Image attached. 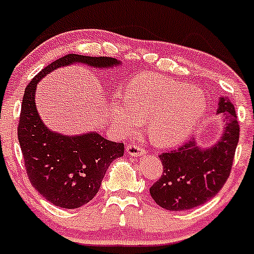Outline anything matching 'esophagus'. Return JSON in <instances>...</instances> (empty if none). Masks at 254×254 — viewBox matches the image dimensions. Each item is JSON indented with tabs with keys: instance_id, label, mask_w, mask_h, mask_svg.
I'll return each mask as SVG.
<instances>
[{
	"instance_id": "34e87169",
	"label": "esophagus",
	"mask_w": 254,
	"mask_h": 254,
	"mask_svg": "<svg viewBox=\"0 0 254 254\" xmlns=\"http://www.w3.org/2000/svg\"><path fill=\"white\" fill-rule=\"evenodd\" d=\"M127 152L129 153L130 156H134V157H137V156L145 155L146 151L143 150L142 146L137 145V143H129L127 146Z\"/></svg>"
}]
</instances>
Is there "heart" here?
Returning <instances> with one entry per match:
<instances>
[{
	"label": "heart",
	"instance_id": "b5f03b06",
	"mask_svg": "<svg viewBox=\"0 0 254 254\" xmlns=\"http://www.w3.org/2000/svg\"><path fill=\"white\" fill-rule=\"evenodd\" d=\"M206 111L201 91L183 82L142 73L127 83V98L115 96L107 115L119 135H130L147 123V134L158 147L184 142L198 127Z\"/></svg>",
	"mask_w": 254,
	"mask_h": 254
}]
</instances>
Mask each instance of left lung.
Listing matches in <instances>:
<instances>
[{
  "label": "left lung",
  "mask_w": 254,
  "mask_h": 254,
  "mask_svg": "<svg viewBox=\"0 0 254 254\" xmlns=\"http://www.w3.org/2000/svg\"><path fill=\"white\" fill-rule=\"evenodd\" d=\"M217 114L222 115L221 136L203 147L193 139L178 150L160 155L163 173L150 188L157 205L171 211L196 207L214 198L231 172L240 127L235 107L226 96L220 97Z\"/></svg>",
  "instance_id": "obj_1"
}]
</instances>
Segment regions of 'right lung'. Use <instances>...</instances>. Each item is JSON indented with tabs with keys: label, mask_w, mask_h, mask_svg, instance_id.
<instances>
[{
	"label": "right lung",
	"mask_w": 254,
	"mask_h": 254,
	"mask_svg": "<svg viewBox=\"0 0 254 254\" xmlns=\"http://www.w3.org/2000/svg\"><path fill=\"white\" fill-rule=\"evenodd\" d=\"M79 64L93 68L119 66L117 59L68 54L43 68L27 86L22 101L18 140L32 186L49 203L64 209L86 205L99 190L109 165L124 155V143L98 132L64 135L50 130L35 104L37 84L56 68Z\"/></svg>",
	"instance_id": "1"
}]
</instances>
